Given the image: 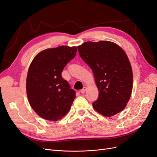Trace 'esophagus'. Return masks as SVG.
Returning a JSON list of instances; mask_svg holds the SVG:
<instances>
[{"mask_svg":"<svg viewBox=\"0 0 157 157\" xmlns=\"http://www.w3.org/2000/svg\"><path fill=\"white\" fill-rule=\"evenodd\" d=\"M85 91H86V87H83L82 90H80V93H82V94H83V93H85Z\"/></svg>","mask_w":157,"mask_h":157,"instance_id":"obj_1","label":"esophagus"}]
</instances>
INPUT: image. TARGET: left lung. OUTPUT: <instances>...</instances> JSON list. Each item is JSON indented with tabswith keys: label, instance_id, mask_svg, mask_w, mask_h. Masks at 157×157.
I'll use <instances>...</instances> for the list:
<instances>
[{
	"label": "left lung",
	"instance_id": "obj_1",
	"mask_svg": "<svg viewBox=\"0 0 157 157\" xmlns=\"http://www.w3.org/2000/svg\"><path fill=\"white\" fill-rule=\"evenodd\" d=\"M83 61L91 68L98 89L94 109L105 117L121 112L130 99L133 75L125 52L109 41L87 42L78 47Z\"/></svg>",
	"mask_w": 157,
	"mask_h": 157
}]
</instances>
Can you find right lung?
<instances>
[{
    "label": "right lung",
    "instance_id": "1",
    "mask_svg": "<svg viewBox=\"0 0 157 157\" xmlns=\"http://www.w3.org/2000/svg\"><path fill=\"white\" fill-rule=\"evenodd\" d=\"M76 47L59 46L45 49L34 57L27 77L30 105L40 117L56 121L67 114L75 98L61 72L75 56Z\"/></svg>",
    "mask_w": 157,
    "mask_h": 157
}]
</instances>
